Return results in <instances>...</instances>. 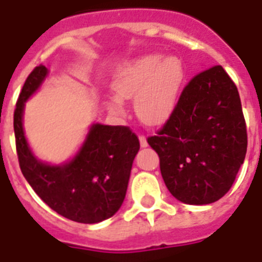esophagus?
<instances>
[{"mask_svg":"<svg viewBox=\"0 0 262 262\" xmlns=\"http://www.w3.org/2000/svg\"><path fill=\"white\" fill-rule=\"evenodd\" d=\"M139 140H140V145H142L143 148H144V147H147V145H148V143H147V139H145V136L143 135V134H140V135H139Z\"/></svg>","mask_w":262,"mask_h":262,"instance_id":"1","label":"esophagus"}]
</instances>
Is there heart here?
I'll return each instance as SVG.
<instances>
[{
  "label": "heart",
  "mask_w": 262,
  "mask_h": 262,
  "mask_svg": "<svg viewBox=\"0 0 262 262\" xmlns=\"http://www.w3.org/2000/svg\"><path fill=\"white\" fill-rule=\"evenodd\" d=\"M185 82V66L176 55L163 57L148 53L129 62L113 82L118 97H135V111L147 124L164 123L174 111ZM113 113H122L120 99L111 98L107 103Z\"/></svg>",
  "instance_id": "heart-1"
}]
</instances>
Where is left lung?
I'll return each mask as SVG.
<instances>
[{"label":"left lung","instance_id":"left-lung-1","mask_svg":"<svg viewBox=\"0 0 262 262\" xmlns=\"http://www.w3.org/2000/svg\"><path fill=\"white\" fill-rule=\"evenodd\" d=\"M168 190L209 205L230 190L247 154V126L235 82L222 66L194 76L163 128L147 139Z\"/></svg>","mask_w":262,"mask_h":262}]
</instances>
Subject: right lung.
<instances>
[{"label":"right lung","instance_id":"obj_1","mask_svg":"<svg viewBox=\"0 0 262 262\" xmlns=\"http://www.w3.org/2000/svg\"><path fill=\"white\" fill-rule=\"evenodd\" d=\"M39 66L25 81L15 110L14 134L20 170L40 200L61 216L93 224L113 216L126 196L129 173L140 144L127 126L90 127L78 154L67 164L50 165L32 155L23 133L25 102L47 77Z\"/></svg>","mask_w":262,"mask_h":262}]
</instances>
